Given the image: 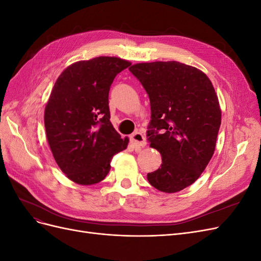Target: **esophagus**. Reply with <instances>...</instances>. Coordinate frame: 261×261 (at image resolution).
<instances>
[{
  "label": "esophagus",
  "mask_w": 261,
  "mask_h": 261,
  "mask_svg": "<svg viewBox=\"0 0 261 261\" xmlns=\"http://www.w3.org/2000/svg\"><path fill=\"white\" fill-rule=\"evenodd\" d=\"M130 140H132V143L134 144V146L139 147V148L145 147L147 145V140H146L145 136L139 132L134 133L133 135L130 136Z\"/></svg>",
  "instance_id": "esophagus-1"
}]
</instances>
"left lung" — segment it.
Returning <instances> with one entry per match:
<instances>
[{"instance_id": "left-lung-1", "label": "left lung", "mask_w": 261, "mask_h": 261, "mask_svg": "<svg viewBox=\"0 0 261 261\" xmlns=\"http://www.w3.org/2000/svg\"><path fill=\"white\" fill-rule=\"evenodd\" d=\"M129 70L149 96L147 136L162 158L161 168L148 173L147 179L163 193L183 191L198 179L215 153L221 125L216 90L202 70L177 61L137 63Z\"/></svg>"}]
</instances>
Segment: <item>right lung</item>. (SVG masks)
<instances>
[{
	"label": "right lung",
	"instance_id": "add662e5",
	"mask_svg": "<svg viewBox=\"0 0 261 261\" xmlns=\"http://www.w3.org/2000/svg\"><path fill=\"white\" fill-rule=\"evenodd\" d=\"M132 63L98 57L67 66L55 82L44 109L46 139L55 162L80 185L108 175L112 156L127 148L110 121L109 91L115 76Z\"/></svg>",
	"mask_w": 261,
	"mask_h": 261
}]
</instances>
